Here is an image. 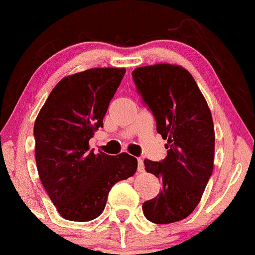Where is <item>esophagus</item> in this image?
Wrapping results in <instances>:
<instances>
[{
    "label": "esophagus",
    "mask_w": 255,
    "mask_h": 255,
    "mask_svg": "<svg viewBox=\"0 0 255 255\" xmlns=\"http://www.w3.org/2000/svg\"><path fill=\"white\" fill-rule=\"evenodd\" d=\"M144 170V165H143V160L138 159L137 160V171L142 173Z\"/></svg>",
    "instance_id": "34e87169"
}]
</instances>
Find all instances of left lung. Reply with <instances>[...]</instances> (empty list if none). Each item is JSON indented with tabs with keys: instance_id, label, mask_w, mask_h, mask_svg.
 I'll return each mask as SVG.
<instances>
[{
	"instance_id": "8db88e82",
	"label": "left lung",
	"mask_w": 255,
	"mask_h": 255,
	"mask_svg": "<svg viewBox=\"0 0 255 255\" xmlns=\"http://www.w3.org/2000/svg\"><path fill=\"white\" fill-rule=\"evenodd\" d=\"M142 103L166 139V157L144 160V167L162 182L155 198L142 205L155 224L180 221L201 201L213 169L215 129L212 116L196 81L187 70L173 65L138 67L132 72Z\"/></svg>"
}]
</instances>
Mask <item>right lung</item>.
<instances>
[{
    "label": "right lung",
    "mask_w": 255,
    "mask_h": 255,
    "mask_svg": "<svg viewBox=\"0 0 255 255\" xmlns=\"http://www.w3.org/2000/svg\"><path fill=\"white\" fill-rule=\"evenodd\" d=\"M125 73V68H91L65 77L39 112L34 125L36 167L63 219H96L112 187L136 173V157L95 153L89 147Z\"/></svg>",
    "instance_id": "obj_1"
}]
</instances>
